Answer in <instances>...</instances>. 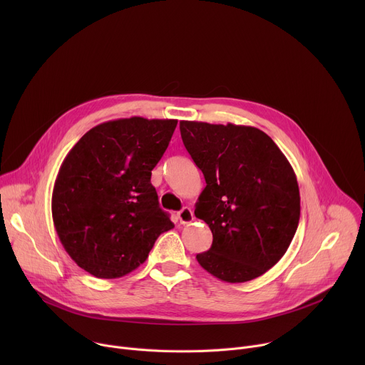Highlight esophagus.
I'll use <instances>...</instances> for the list:
<instances>
[{
	"label": "esophagus",
	"instance_id": "34e87169",
	"mask_svg": "<svg viewBox=\"0 0 365 365\" xmlns=\"http://www.w3.org/2000/svg\"><path fill=\"white\" fill-rule=\"evenodd\" d=\"M178 218H179L180 224H183V225L190 224L193 221V212H192L190 207L185 206L180 212H178Z\"/></svg>",
	"mask_w": 365,
	"mask_h": 365
}]
</instances>
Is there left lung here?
<instances>
[{"mask_svg": "<svg viewBox=\"0 0 365 365\" xmlns=\"http://www.w3.org/2000/svg\"><path fill=\"white\" fill-rule=\"evenodd\" d=\"M180 134L206 182L195 215L214 237L197 263L227 283L264 274L287 251L300 218L286 155L255 127L180 121Z\"/></svg>", "mask_w": 365, "mask_h": 365, "instance_id": "1", "label": "left lung"}]
</instances>
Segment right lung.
I'll return each mask as SVG.
<instances>
[{"label":"right lung","mask_w":365,"mask_h":365,"mask_svg":"<svg viewBox=\"0 0 365 365\" xmlns=\"http://www.w3.org/2000/svg\"><path fill=\"white\" fill-rule=\"evenodd\" d=\"M176 120L120 118L91 128L68 153L51 195V215L73 262L98 279L123 277L145 262L175 225L159 206L151 170Z\"/></svg>","instance_id":"add662e5"}]
</instances>
